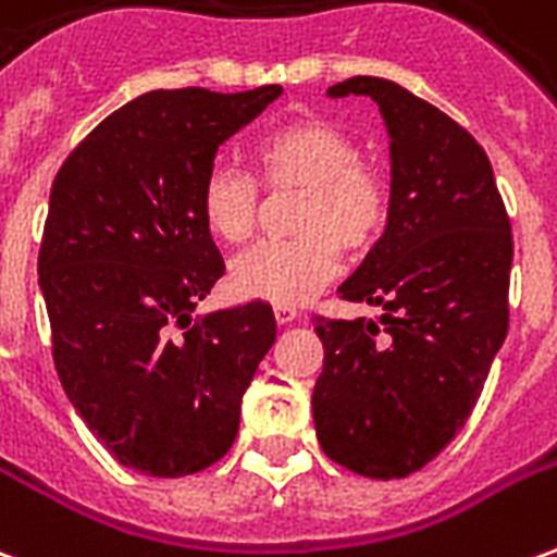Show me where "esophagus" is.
I'll list each match as a JSON object with an SVG mask.
<instances>
[{"instance_id":"34e87169","label":"esophagus","mask_w":557,"mask_h":557,"mask_svg":"<svg viewBox=\"0 0 557 557\" xmlns=\"http://www.w3.org/2000/svg\"><path fill=\"white\" fill-rule=\"evenodd\" d=\"M274 319H277L280 325H292V322L298 319V310H295V307H286V304H277V307H274Z\"/></svg>"}]
</instances>
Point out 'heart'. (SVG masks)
I'll use <instances>...</instances> for the list:
<instances>
[{"label":"heart","instance_id":"heart-1","mask_svg":"<svg viewBox=\"0 0 557 557\" xmlns=\"http://www.w3.org/2000/svg\"><path fill=\"white\" fill-rule=\"evenodd\" d=\"M358 139L327 119H301L259 139L256 175L268 194L298 190L292 242H268L238 256L230 286L238 298L304 304L337 274L339 250L363 256L391 223V184L367 163ZM206 230L223 244H247L259 223V187L247 172L214 166L199 190Z\"/></svg>","mask_w":557,"mask_h":557}]
</instances>
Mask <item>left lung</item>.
<instances>
[{"label":"left lung","mask_w":557,"mask_h":557,"mask_svg":"<svg viewBox=\"0 0 557 557\" xmlns=\"http://www.w3.org/2000/svg\"><path fill=\"white\" fill-rule=\"evenodd\" d=\"M331 98L367 95L391 137V223L343 301L382 307L322 319L313 387L319 444L337 466L375 480L409 478L466 426L507 337L513 235L478 139L438 107L382 77H351Z\"/></svg>","instance_id":"left-lung-1"}]
</instances>
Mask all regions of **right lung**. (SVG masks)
I'll use <instances>...</instances> for the list:
<instances>
[{
  "label": "right lung",
  "instance_id": "1",
  "mask_svg": "<svg viewBox=\"0 0 557 557\" xmlns=\"http://www.w3.org/2000/svg\"><path fill=\"white\" fill-rule=\"evenodd\" d=\"M280 95H139L67 154L50 190L38 286L55 373L103 447L148 478L226 456L277 337L265 301L190 313L226 271L199 211L202 182L218 148Z\"/></svg>",
  "mask_w": 557,
  "mask_h": 557
}]
</instances>
